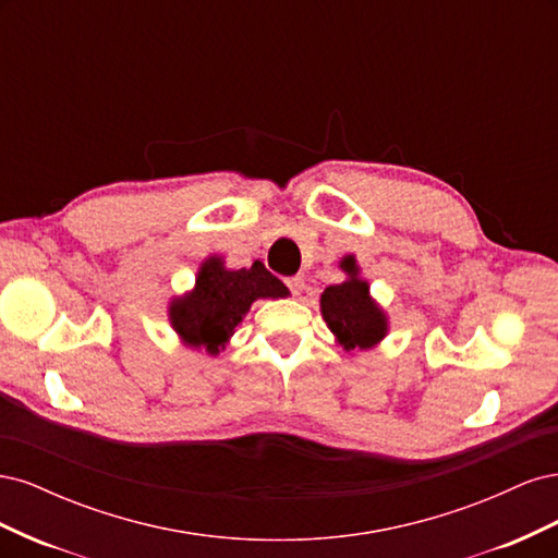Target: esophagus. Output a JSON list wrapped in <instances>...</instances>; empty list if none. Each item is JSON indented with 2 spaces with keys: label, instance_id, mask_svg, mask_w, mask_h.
Instances as JSON below:
<instances>
[{
  "label": "esophagus",
  "instance_id": "esophagus-1",
  "mask_svg": "<svg viewBox=\"0 0 558 558\" xmlns=\"http://www.w3.org/2000/svg\"><path fill=\"white\" fill-rule=\"evenodd\" d=\"M286 286H289L293 295H300L302 291H305V279H302V277H291L289 281H286Z\"/></svg>",
  "mask_w": 558,
  "mask_h": 558
}]
</instances>
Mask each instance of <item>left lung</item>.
I'll list each match as a JSON object with an SVG mask.
<instances>
[{
	"label": "left lung",
	"mask_w": 558,
	"mask_h": 558,
	"mask_svg": "<svg viewBox=\"0 0 558 558\" xmlns=\"http://www.w3.org/2000/svg\"><path fill=\"white\" fill-rule=\"evenodd\" d=\"M340 267L347 279L320 293V314L335 340L347 351L373 349L388 332V316L369 295V283L361 277L356 258L344 256Z\"/></svg>",
	"instance_id": "obj_1"
}]
</instances>
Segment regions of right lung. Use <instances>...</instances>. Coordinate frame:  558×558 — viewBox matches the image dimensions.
Wrapping results in <instances>:
<instances>
[{
	"instance_id": "1",
	"label": "right lung",
	"mask_w": 558,
	"mask_h": 558,
	"mask_svg": "<svg viewBox=\"0 0 558 558\" xmlns=\"http://www.w3.org/2000/svg\"><path fill=\"white\" fill-rule=\"evenodd\" d=\"M286 286L267 272L263 263L248 269H228L221 256L199 265L195 286L170 302V324L179 340L191 349L216 356L230 342L251 305L260 298H283Z\"/></svg>"
}]
</instances>
